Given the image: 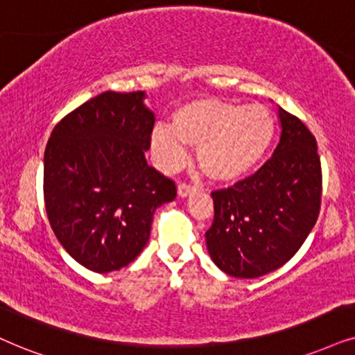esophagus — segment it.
<instances>
[{"instance_id":"obj_1","label":"esophagus","mask_w":355,"mask_h":355,"mask_svg":"<svg viewBox=\"0 0 355 355\" xmlns=\"http://www.w3.org/2000/svg\"><path fill=\"white\" fill-rule=\"evenodd\" d=\"M178 196H182V198H185V196L190 195L196 190L195 185H188V183H178Z\"/></svg>"}]
</instances>
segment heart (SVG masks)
<instances>
[{
    "label": "heart",
    "instance_id": "heart-1",
    "mask_svg": "<svg viewBox=\"0 0 355 355\" xmlns=\"http://www.w3.org/2000/svg\"><path fill=\"white\" fill-rule=\"evenodd\" d=\"M273 136L275 119L266 106L200 98L178 107L172 125L157 123L150 132V146L155 160L165 170L185 162V144L196 147L200 168L209 178L232 182L263 159Z\"/></svg>",
    "mask_w": 355,
    "mask_h": 355
}]
</instances>
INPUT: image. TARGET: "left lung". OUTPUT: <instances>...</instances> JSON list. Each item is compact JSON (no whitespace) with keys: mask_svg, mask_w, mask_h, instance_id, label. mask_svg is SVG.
<instances>
[{"mask_svg":"<svg viewBox=\"0 0 355 355\" xmlns=\"http://www.w3.org/2000/svg\"><path fill=\"white\" fill-rule=\"evenodd\" d=\"M282 134L270 159L234 187L211 193L214 219L206 231L213 262L227 275L257 278L302 248L321 208L316 139L297 116L278 107Z\"/></svg>","mask_w":355,"mask_h":355,"instance_id":"1","label":"left lung"}]
</instances>
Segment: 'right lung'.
Returning <instances> with one entry per match:
<instances>
[{"label":"right lung","instance_id":"right-lung-1","mask_svg":"<svg viewBox=\"0 0 355 355\" xmlns=\"http://www.w3.org/2000/svg\"><path fill=\"white\" fill-rule=\"evenodd\" d=\"M144 92H105L58 123L44 154V200L58 242L88 270L131 263L160 205L177 196L147 165L155 116Z\"/></svg>","mask_w":355,"mask_h":355}]
</instances>
